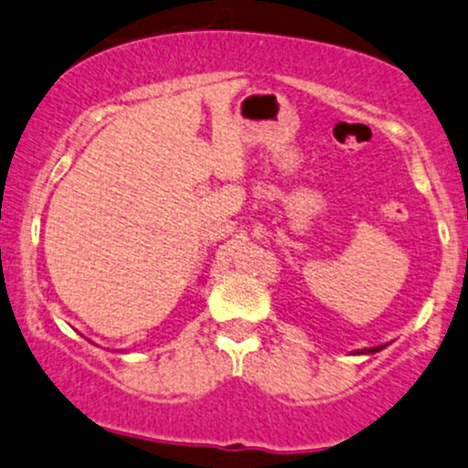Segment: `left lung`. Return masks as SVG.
<instances>
[{
  "mask_svg": "<svg viewBox=\"0 0 468 468\" xmlns=\"http://www.w3.org/2000/svg\"><path fill=\"white\" fill-rule=\"evenodd\" d=\"M386 348V344L384 346H373V348H361V350H355L353 355H375V353H379V350H384Z\"/></svg>",
  "mask_w": 468,
  "mask_h": 468,
  "instance_id": "obj_1",
  "label": "left lung"
}]
</instances>
